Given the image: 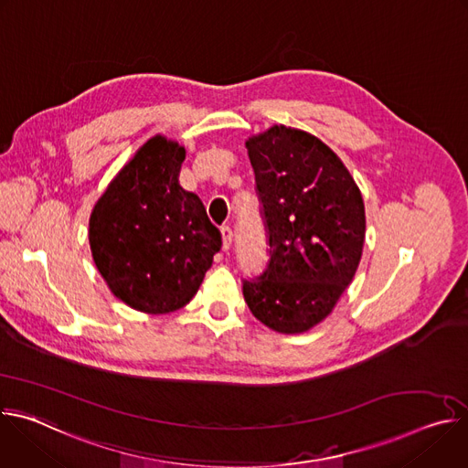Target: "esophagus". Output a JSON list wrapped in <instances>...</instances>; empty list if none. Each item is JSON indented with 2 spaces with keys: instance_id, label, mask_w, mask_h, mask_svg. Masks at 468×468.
Segmentation results:
<instances>
[{
  "instance_id": "obj_1",
  "label": "esophagus",
  "mask_w": 468,
  "mask_h": 468,
  "mask_svg": "<svg viewBox=\"0 0 468 468\" xmlns=\"http://www.w3.org/2000/svg\"><path fill=\"white\" fill-rule=\"evenodd\" d=\"M222 240H224V250L228 251L231 248V242H233V229L231 226H222Z\"/></svg>"
}]
</instances>
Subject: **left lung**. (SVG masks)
I'll use <instances>...</instances> for the list:
<instances>
[{"label":"left lung","instance_id":"8db88e82","mask_svg":"<svg viewBox=\"0 0 468 468\" xmlns=\"http://www.w3.org/2000/svg\"><path fill=\"white\" fill-rule=\"evenodd\" d=\"M246 148L269 259L255 280H242V294L264 325L302 333L331 313L356 276L363 197L343 161L305 131L274 125Z\"/></svg>","mask_w":468,"mask_h":468}]
</instances>
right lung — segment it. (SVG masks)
I'll use <instances>...</instances> for the list:
<instances>
[{
	"label": "right lung",
	"mask_w": 468,
	"mask_h": 468,
	"mask_svg": "<svg viewBox=\"0 0 468 468\" xmlns=\"http://www.w3.org/2000/svg\"><path fill=\"white\" fill-rule=\"evenodd\" d=\"M185 148L157 135L111 181L92 209L89 240L111 292L163 314L186 305L222 248V235L179 168Z\"/></svg>",
	"instance_id": "obj_1"
}]
</instances>
